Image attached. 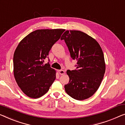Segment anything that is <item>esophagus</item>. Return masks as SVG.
I'll use <instances>...</instances> for the list:
<instances>
[{
    "mask_svg": "<svg viewBox=\"0 0 125 125\" xmlns=\"http://www.w3.org/2000/svg\"><path fill=\"white\" fill-rule=\"evenodd\" d=\"M58 72L60 74H64V71L63 70H60L58 71Z\"/></svg>",
    "mask_w": 125,
    "mask_h": 125,
    "instance_id": "1",
    "label": "esophagus"
}]
</instances>
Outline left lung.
I'll use <instances>...</instances> for the list:
<instances>
[{
	"label": "left lung",
	"mask_w": 125,
	"mask_h": 125,
	"mask_svg": "<svg viewBox=\"0 0 125 125\" xmlns=\"http://www.w3.org/2000/svg\"><path fill=\"white\" fill-rule=\"evenodd\" d=\"M64 40L71 57L77 61L76 70L67 71L69 83L66 93L74 99L83 100L92 96L99 87L105 70L104 54L98 42L80 31H65Z\"/></svg>",
	"instance_id": "left-lung-1"
}]
</instances>
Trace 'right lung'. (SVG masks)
<instances>
[{"instance_id":"add662e5","label":"right lung","mask_w":125,"mask_h":125,"mask_svg":"<svg viewBox=\"0 0 125 125\" xmlns=\"http://www.w3.org/2000/svg\"><path fill=\"white\" fill-rule=\"evenodd\" d=\"M64 31L37 30L27 35L18 45L13 55L14 76L18 86L29 97H41L54 81L55 70L49 62L45 64L43 62Z\"/></svg>"}]
</instances>
